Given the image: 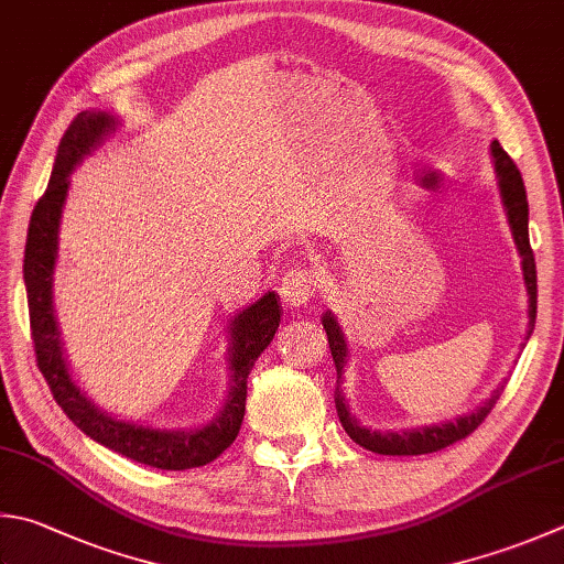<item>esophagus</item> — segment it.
Returning a JSON list of instances; mask_svg holds the SVG:
<instances>
[{
    "label": "esophagus",
    "mask_w": 564,
    "mask_h": 564,
    "mask_svg": "<svg viewBox=\"0 0 564 564\" xmlns=\"http://www.w3.org/2000/svg\"><path fill=\"white\" fill-rule=\"evenodd\" d=\"M322 290V278L310 268H294L284 272L280 282V294L286 306H306Z\"/></svg>",
    "instance_id": "34e87169"
}]
</instances>
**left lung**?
<instances>
[{
    "mask_svg": "<svg viewBox=\"0 0 564 564\" xmlns=\"http://www.w3.org/2000/svg\"><path fill=\"white\" fill-rule=\"evenodd\" d=\"M491 154H494V166H496V176H498V188H501V198L508 214V223H511L513 238L520 258H523V278L528 286V336L533 334L535 328V314H538V272H535V254L533 248H530V238H528V196H525V184L523 176H520L518 166L511 156L506 154V150L498 142L491 144ZM322 324L326 328V338H328V348H332L334 364H336V382H341V373L346 366V338L338 328L336 318L332 314H324ZM498 395L501 390H496L491 398H488L479 410H474L466 417H459L456 422L447 424H432V427H420V430H405V432H373L360 427L356 417H350V412L346 408V400L341 395V390L336 386V412L338 420H341L344 430L348 432V437L354 440L360 447H366L376 454H390V456H410V454H432L440 452L449 444L459 442L464 437L479 427V424L488 417V412L494 410Z\"/></svg>",
    "mask_w": 564,
    "mask_h": 564,
    "instance_id": "obj_1",
    "label": "left lung"
}]
</instances>
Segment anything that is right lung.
Segmentation results:
<instances>
[{
  "label": "right lung",
  "mask_w": 564,
  "mask_h": 564,
  "mask_svg": "<svg viewBox=\"0 0 564 564\" xmlns=\"http://www.w3.org/2000/svg\"><path fill=\"white\" fill-rule=\"evenodd\" d=\"M112 124L115 120L105 112H78L76 120L68 124L66 134L61 137L51 182L29 220L24 248V282L36 366L48 382L53 400L58 402L61 410L68 414V420L88 434L90 440L127 456V459L154 466V469H194V466H206L218 459L238 437L242 414H246L248 376L254 360L270 346L274 332L280 326V296L268 292L260 302H254L248 310H242V314L232 318L230 392L226 408H223V412L208 427L196 432H162L140 427V424L110 417V414L100 412L85 398V392H80V388L73 382L66 358H63L61 350L58 326L51 302V274L53 264H56L58 220L68 191V174L85 154H90V150L102 140L105 132L112 130Z\"/></svg>",
  "instance_id": "add662e5"
}]
</instances>
